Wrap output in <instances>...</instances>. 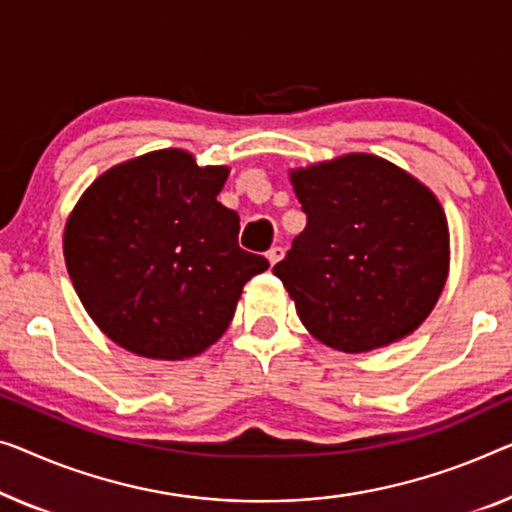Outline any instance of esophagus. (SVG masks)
Here are the masks:
<instances>
[{
  "instance_id": "34e87169",
  "label": "esophagus",
  "mask_w": 512,
  "mask_h": 512,
  "mask_svg": "<svg viewBox=\"0 0 512 512\" xmlns=\"http://www.w3.org/2000/svg\"><path fill=\"white\" fill-rule=\"evenodd\" d=\"M282 255H285V250H282L280 246H276V248H271L269 253H266V259H269L271 266H276L280 259H282Z\"/></svg>"
}]
</instances>
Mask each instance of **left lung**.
Listing matches in <instances>:
<instances>
[{
    "label": "left lung",
    "instance_id": "8db88e82",
    "mask_svg": "<svg viewBox=\"0 0 512 512\" xmlns=\"http://www.w3.org/2000/svg\"><path fill=\"white\" fill-rule=\"evenodd\" d=\"M308 216L273 276L322 345L363 354L421 326L451 269L437 195L391 160L345 154L289 170Z\"/></svg>",
    "mask_w": 512,
    "mask_h": 512
}]
</instances>
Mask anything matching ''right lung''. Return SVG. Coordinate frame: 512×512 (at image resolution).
Here are the masks:
<instances>
[{"mask_svg":"<svg viewBox=\"0 0 512 512\" xmlns=\"http://www.w3.org/2000/svg\"><path fill=\"white\" fill-rule=\"evenodd\" d=\"M230 167L158 149L110 167L64 227L82 305L126 352L183 361L230 326L243 285L269 269L239 248V216L216 197Z\"/></svg>","mask_w":512,"mask_h":512,"instance_id":"add662e5","label":"right lung"}]
</instances>
